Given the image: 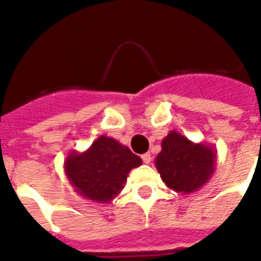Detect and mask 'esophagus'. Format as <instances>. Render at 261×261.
I'll return each instance as SVG.
<instances>
[{
    "instance_id": "1",
    "label": "esophagus",
    "mask_w": 261,
    "mask_h": 261,
    "mask_svg": "<svg viewBox=\"0 0 261 261\" xmlns=\"http://www.w3.org/2000/svg\"><path fill=\"white\" fill-rule=\"evenodd\" d=\"M141 159H142V161L145 164H149L151 161V155H150V153H145V154H142L141 155Z\"/></svg>"
}]
</instances>
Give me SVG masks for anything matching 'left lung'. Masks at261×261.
<instances>
[{
  "mask_svg": "<svg viewBox=\"0 0 261 261\" xmlns=\"http://www.w3.org/2000/svg\"><path fill=\"white\" fill-rule=\"evenodd\" d=\"M215 153L204 145H195L184 135L172 131L163 141V150L155 159L164 182L169 188L190 194L214 173Z\"/></svg>",
  "mask_w": 261,
  "mask_h": 261,
  "instance_id": "left-lung-1",
  "label": "left lung"
}]
</instances>
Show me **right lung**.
Segmentation results:
<instances>
[{
  "mask_svg": "<svg viewBox=\"0 0 261 261\" xmlns=\"http://www.w3.org/2000/svg\"><path fill=\"white\" fill-rule=\"evenodd\" d=\"M141 164V157L127 146L100 137L83 154L71 153L65 163V171L77 192L104 203L122 191L128 172Z\"/></svg>",
  "mask_w": 261,
  "mask_h": 261,
  "instance_id": "1",
  "label": "right lung"
}]
</instances>
